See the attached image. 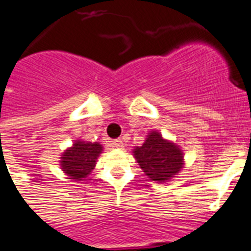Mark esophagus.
Listing matches in <instances>:
<instances>
[{
  "mask_svg": "<svg viewBox=\"0 0 251 251\" xmlns=\"http://www.w3.org/2000/svg\"><path fill=\"white\" fill-rule=\"evenodd\" d=\"M111 144H112V147H113V148H122V147H124V143H122L121 139L113 140Z\"/></svg>",
  "mask_w": 251,
  "mask_h": 251,
  "instance_id": "1",
  "label": "esophagus"
}]
</instances>
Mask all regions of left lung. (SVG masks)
I'll use <instances>...</instances> for the list:
<instances>
[{
    "instance_id": "8db88e82",
    "label": "left lung",
    "mask_w": 251,
    "mask_h": 251,
    "mask_svg": "<svg viewBox=\"0 0 251 251\" xmlns=\"http://www.w3.org/2000/svg\"><path fill=\"white\" fill-rule=\"evenodd\" d=\"M132 156L144 174L157 183L169 182L184 168L182 148L165 139L157 130L148 132L144 143L132 150Z\"/></svg>"
}]
</instances>
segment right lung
<instances>
[{
    "mask_svg": "<svg viewBox=\"0 0 251 251\" xmlns=\"http://www.w3.org/2000/svg\"><path fill=\"white\" fill-rule=\"evenodd\" d=\"M101 152L103 146L98 142L91 143L81 139L75 140L72 147L67 148L62 153L59 160L60 169L68 179L83 180L94 170Z\"/></svg>",
    "mask_w": 251,
    "mask_h": 251,
    "instance_id": "obj_1",
    "label": "right lung"
}]
</instances>
